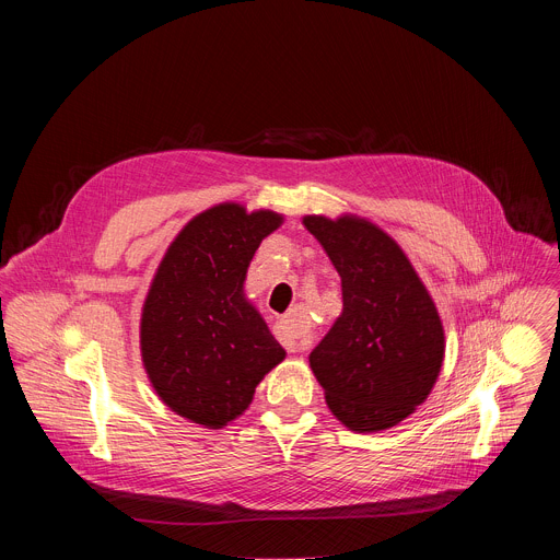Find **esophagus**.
<instances>
[{
    "mask_svg": "<svg viewBox=\"0 0 560 560\" xmlns=\"http://www.w3.org/2000/svg\"><path fill=\"white\" fill-rule=\"evenodd\" d=\"M277 339L283 343V348L288 352H301L305 350V330H303V314L299 310H292L290 314H285L283 318L277 322Z\"/></svg>",
    "mask_w": 560,
    "mask_h": 560,
    "instance_id": "34e87169",
    "label": "esophagus"
}]
</instances>
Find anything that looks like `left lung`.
Instances as JSON below:
<instances>
[{"label":"left lung","mask_w":560,"mask_h":560,"mask_svg":"<svg viewBox=\"0 0 560 560\" xmlns=\"http://www.w3.org/2000/svg\"><path fill=\"white\" fill-rule=\"evenodd\" d=\"M341 277L343 312L310 352L332 415L354 432L410 417L432 392L445 354L436 305L406 253L372 221L303 217Z\"/></svg>","instance_id":"left-lung-1"}]
</instances>
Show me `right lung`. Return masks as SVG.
Returning <instances> with one entry per match:
<instances>
[{
    "label": "right lung",
    "instance_id": "obj_1",
    "mask_svg": "<svg viewBox=\"0 0 560 560\" xmlns=\"http://www.w3.org/2000/svg\"><path fill=\"white\" fill-rule=\"evenodd\" d=\"M283 223L272 210L219 203L177 234L141 312V359L159 398L219 430L244 415L261 378L285 359L244 294L248 266Z\"/></svg>",
    "mask_w": 560,
    "mask_h": 560
}]
</instances>
